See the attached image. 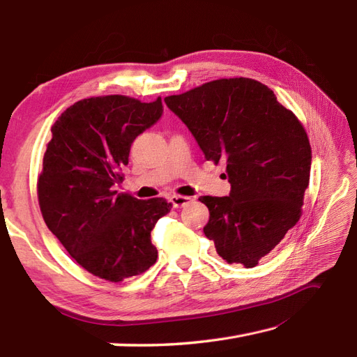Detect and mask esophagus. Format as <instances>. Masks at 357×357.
I'll list each match as a JSON object with an SVG mask.
<instances>
[{"label": "esophagus", "mask_w": 357, "mask_h": 357, "mask_svg": "<svg viewBox=\"0 0 357 357\" xmlns=\"http://www.w3.org/2000/svg\"><path fill=\"white\" fill-rule=\"evenodd\" d=\"M192 201L193 199L190 197H184V195H173V197H172V204H173V207H176V208H181V207H184L187 204H190Z\"/></svg>", "instance_id": "obj_1"}]
</instances>
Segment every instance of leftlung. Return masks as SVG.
Here are the masks:
<instances>
[{
  "instance_id": "1",
  "label": "left lung",
  "mask_w": 357,
  "mask_h": 357,
  "mask_svg": "<svg viewBox=\"0 0 357 357\" xmlns=\"http://www.w3.org/2000/svg\"><path fill=\"white\" fill-rule=\"evenodd\" d=\"M207 160L226 162L229 197H201L204 234L229 264L254 268L302 216L311 145L274 91L246 77L207 82L165 97Z\"/></svg>"
}]
</instances>
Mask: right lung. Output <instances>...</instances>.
<instances>
[{
  "label": "right lung",
  "mask_w": 357,
  "mask_h": 357,
  "mask_svg": "<svg viewBox=\"0 0 357 357\" xmlns=\"http://www.w3.org/2000/svg\"><path fill=\"white\" fill-rule=\"evenodd\" d=\"M160 114V97L99 96L71 105L51 128L37 183L41 215L69 255L103 280L119 283L156 263L151 230L172 202L117 193L116 184L132 141Z\"/></svg>",
  "instance_id": "obj_1"
}]
</instances>
